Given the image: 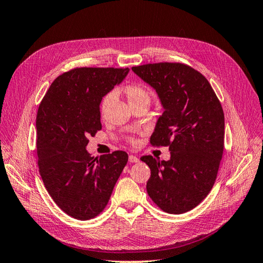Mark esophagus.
Listing matches in <instances>:
<instances>
[{"instance_id":"esophagus-1","label":"esophagus","mask_w":263,"mask_h":263,"mask_svg":"<svg viewBox=\"0 0 263 263\" xmlns=\"http://www.w3.org/2000/svg\"><path fill=\"white\" fill-rule=\"evenodd\" d=\"M128 161H129L130 163L138 162V161H139V158H138V157H136V156H133V155H130V156L128 157Z\"/></svg>"}]
</instances>
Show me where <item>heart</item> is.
<instances>
[{"mask_svg": "<svg viewBox=\"0 0 263 263\" xmlns=\"http://www.w3.org/2000/svg\"><path fill=\"white\" fill-rule=\"evenodd\" d=\"M123 93L126 97V100L128 102L129 106L137 105V104H140V103H150V100H151V91L149 90V87L140 83H130V84L125 85L123 87ZM113 98H114L113 93H108L104 98H103L101 102L102 116H104L106 114L110 103L113 101ZM129 141L134 144L135 139L130 138Z\"/></svg>", "mask_w": 263, "mask_h": 263, "instance_id": "heart-1", "label": "heart"}]
</instances>
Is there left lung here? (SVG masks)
Returning a JSON list of instances; mask_svg holds the SVG:
<instances>
[{
  "mask_svg": "<svg viewBox=\"0 0 263 263\" xmlns=\"http://www.w3.org/2000/svg\"><path fill=\"white\" fill-rule=\"evenodd\" d=\"M132 70L154 87L164 109L151 145L168 146L171 154L168 161L140 158L151 171L148 195L166 213L189 212L208 196L217 177L225 135L220 102L208 79L183 63H148Z\"/></svg>",
  "mask_w": 263,
  "mask_h": 263,
  "instance_id": "obj_1",
  "label": "left lung"
}]
</instances>
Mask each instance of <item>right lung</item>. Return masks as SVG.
Returning a JSON list of instances; mask_svg holds the SVG:
<instances>
[{"mask_svg":"<svg viewBox=\"0 0 263 263\" xmlns=\"http://www.w3.org/2000/svg\"><path fill=\"white\" fill-rule=\"evenodd\" d=\"M128 68H76L51 83L36 117L38 168L54 203L79 220L105 209L128 161L117 150L91 157L89 137L102 129L100 104L121 83Z\"/></svg>","mask_w":263,"mask_h":263,"instance_id":"right-lung-1","label":"right lung"}]
</instances>
